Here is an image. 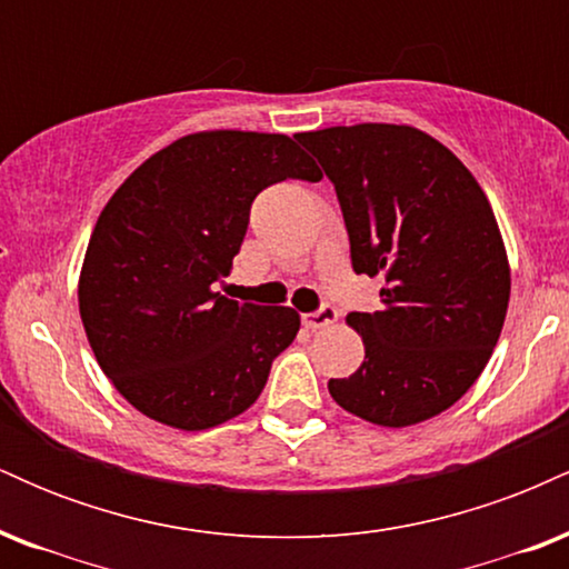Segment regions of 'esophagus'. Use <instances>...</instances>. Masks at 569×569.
I'll use <instances>...</instances> for the list:
<instances>
[{
    "label": "esophagus",
    "instance_id": "1",
    "mask_svg": "<svg viewBox=\"0 0 569 569\" xmlns=\"http://www.w3.org/2000/svg\"><path fill=\"white\" fill-rule=\"evenodd\" d=\"M337 318H339V312L335 310V307H331V305H323L321 310L307 312V316H302V323H305V329L318 331V329H326V326L335 323Z\"/></svg>",
    "mask_w": 569,
    "mask_h": 569
}]
</instances>
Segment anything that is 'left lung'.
<instances>
[{
  "mask_svg": "<svg viewBox=\"0 0 569 569\" xmlns=\"http://www.w3.org/2000/svg\"><path fill=\"white\" fill-rule=\"evenodd\" d=\"M297 139L337 189L352 270L380 278L377 312H350L363 363L329 393L350 415L407 428L441 415L485 371L511 297L485 189L433 136L358 122Z\"/></svg>",
  "mask_w": 569,
  "mask_h": 569,
  "instance_id": "left-lung-1",
  "label": "left lung"
}]
</instances>
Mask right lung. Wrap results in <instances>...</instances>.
<instances>
[{
	"mask_svg": "<svg viewBox=\"0 0 569 569\" xmlns=\"http://www.w3.org/2000/svg\"><path fill=\"white\" fill-rule=\"evenodd\" d=\"M283 133L200 130L143 160L103 206L80 270V318L130 407L179 430L217 428L257 401L299 312L221 297L251 202L321 179Z\"/></svg>",
	"mask_w": 569,
	"mask_h": 569,
	"instance_id": "right-lung-1",
	"label": "right lung"
}]
</instances>
